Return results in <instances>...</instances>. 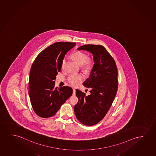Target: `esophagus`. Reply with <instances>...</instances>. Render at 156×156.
Masks as SVG:
<instances>
[{
  "instance_id": "1",
  "label": "esophagus",
  "mask_w": 156,
  "mask_h": 156,
  "mask_svg": "<svg viewBox=\"0 0 156 156\" xmlns=\"http://www.w3.org/2000/svg\"><path fill=\"white\" fill-rule=\"evenodd\" d=\"M75 94H76V89L73 88V95H75Z\"/></svg>"
}]
</instances>
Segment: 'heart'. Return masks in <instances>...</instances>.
<instances>
[{
  "label": "heart",
  "instance_id": "heart-1",
  "mask_svg": "<svg viewBox=\"0 0 156 156\" xmlns=\"http://www.w3.org/2000/svg\"><path fill=\"white\" fill-rule=\"evenodd\" d=\"M71 58L76 63L81 66V69L84 71L87 72L92 69V60L88 58V56L85 54L81 51H76L71 54ZM64 64L65 60H63L61 64L62 69H64ZM82 79L83 76L80 74H71L68 77V81L73 86L77 85L79 81L82 80Z\"/></svg>",
  "mask_w": 156,
  "mask_h": 156
}]
</instances>
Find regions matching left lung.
<instances>
[{
  "mask_svg": "<svg viewBox=\"0 0 156 156\" xmlns=\"http://www.w3.org/2000/svg\"><path fill=\"white\" fill-rule=\"evenodd\" d=\"M77 50L92 54L94 65L90 77L83 83L86 87L91 89L90 94L87 96L76 90L79 101L74 111L79 122L92 126L105 117L113 103L118 90L117 68L113 58L101 45H83Z\"/></svg>",
  "mask_w": 156,
  "mask_h": 156,
  "instance_id": "1",
  "label": "left lung"
}]
</instances>
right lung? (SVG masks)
Here are the masks:
<instances>
[{"label": "right lung", "instance_id": "obj_1", "mask_svg": "<svg viewBox=\"0 0 156 156\" xmlns=\"http://www.w3.org/2000/svg\"><path fill=\"white\" fill-rule=\"evenodd\" d=\"M75 45L70 42L54 43L39 54L32 64L29 95L32 108L39 117L46 118L55 115L73 94V89L69 86L58 88L54 86L64 56Z\"/></svg>", "mask_w": 156, "mask_h": 156}]
</instances>
